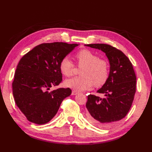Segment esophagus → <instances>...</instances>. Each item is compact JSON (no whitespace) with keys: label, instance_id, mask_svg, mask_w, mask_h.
I'll return each mask as SVG.
<instances>
[{"label":"esophagus","instance_id":"esophagus-1","mask_svg":"<svg viewBox=\"0 0 152 152\" xmlns=\"http://www.w3.org/2000/svg\"><path fill=\"white\" fill-rule=\"evenodd\" d=\"M79 93H78V92H77V91H72V95H77V94H78Z\"/></svg>","mask_w":152,"mask_h":152}]
</instances>
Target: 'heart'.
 Wrapping results in <instances>:
<instances>
[{
  "mask_svg": "<svg viewBox=\"0 0 152 152\" xmlns=\"http://www.w3.org/2000/svg\"><path fill=\"white\" fill-rule=\"evenodd\" d=\"M78 64L81 68L80 77H74L65 80L66 87L77 91L90 89L95 84L100 86L104 84L108 78V63L104 59L98 58L97 55L89 50H82L76 54ZM73 64L68 56L62 58L59 69L62 75L69 77L72 75Z\"/></svg>",
  "mask_w": 152,
  "mask_h": 152,
  "instance_id": "obj_1",
  "label": "heart"
}]
</instances>
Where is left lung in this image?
I'll use <instances>...</instances> for the list:
<instances>
[{
    "instance_id": "left-lung-1",
    "label": "left lung",
    "mask_w": 152,
    "mask_h": 152,
    "mask_svg": "<svg viewBox=\"0 0 152 152\" xmlns=\"http://www.w3.org/2000/svg\"><path fill=\"white\" fill-rule=\"evenodd\" d=\"M84 46L101 50L109 61L108 78L97 90L104 94V98L90 94L86 104L88 120L98 127H106L123 119L128 113L136 91V75L130 61L121 50L106 44Z\"/></svg>"
}]
</instances>
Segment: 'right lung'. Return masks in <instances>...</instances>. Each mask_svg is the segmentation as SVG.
Instances as JSON below:
<instances>
[{
	"instance_id": "obj_1",
	"label": "right lung",
	"mask_w": 152,
	"mask_h": 152,
	"mask_svg": "<svg viewBox=\"0 0 152 152\" xmlns=\"http://www.w3.org/2000/svg\"><path fill=\"white\" fill-rule=\"evenodd\" d=\"M77 46L44 43L20 60L12 83L13 95L17 106L29 121L37 124L48 123L57 113L62 101L71 95L69 88L48 90L62 82L60 62Z\"/></svg>"
}]
</instances>
